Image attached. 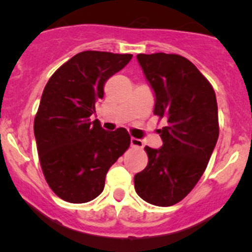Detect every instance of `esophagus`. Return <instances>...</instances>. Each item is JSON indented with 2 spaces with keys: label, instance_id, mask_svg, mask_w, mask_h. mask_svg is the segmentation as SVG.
Instances as JSON below:
<instances>
[{
  "label": "esophagus",
  "instance_id": "obj_1",
  "mask_svg": "<svg viewBox=\"0 0 252 252\" xmlns=\"http://www.w3.org/2000/svg\"><path fill=\"white\" fill-rule=\"evenodd\" d=\"M130 144L133 147H136V149H142L144 147V144L140 139H136V138H131L130 139Z\"/></svg>",
  "mask_w": 252,
  "mask_h": 252
}]
</instances>
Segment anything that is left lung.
Here are the masks:
<instances>
[{"label":"left lung","instance_id":"left-lung-1","mask_svg":"<svg viewBox=\"0 0 252 252\" xmlns=\"http://www.w3.org/2000/svg\"><path fill=\"white\" fill-rule=\"evenodd\" d=\"M136 57L156 95L155 116L166 126L157 129L161 149L145 146L149 162L134 187L142 200L167 207L182 201L204 174L220 134L217 100L188 58L162 52Z\"/></svg>","mask_w":252,"mask_h":252}]
</instances>
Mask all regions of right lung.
Masks as SVG:
<instances>
[{"instance_id": "1", "label": "right lung", "mask_w": 252, "mask_h": 252, "mask_svg": "<svg viewBox=\"0 0 252 252\" xmlns=\"http://www.w3.org/2000/svg\"><path fill=\"white\" fill-rule=\"evenodd\" d=\"M133 55L84 51L48 79L34 119L42 173L62 200L84 204L105 188L108 169L130 146L126 129H102L91 122L103 85L126 67Z\"/></svg>"}]
</instances>
